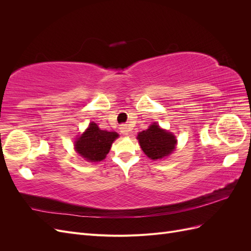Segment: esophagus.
Here are the masks:
<instances>
[{
  "mask_svg": "<svg viewBox=\"0 0 251 251\" xmlns=\"http://www.w3.org/2000/svg\"><path fill=\"white\" fill-rule=\"evenodd\" d=\"M120 131H121V133H123L124 135H128V132H130V131H128V127L127 126H121L120 127Z\"/></svg>",
  "mask_w": 251,
  "mask_h": 251,
  "instance_id": "esophagus-1",
  "label": "esophagus"
}]
</instances>
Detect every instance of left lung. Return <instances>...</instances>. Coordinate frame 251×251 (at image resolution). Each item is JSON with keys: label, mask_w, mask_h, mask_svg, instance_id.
Wrapping results in <instances>:
<instances>
[{"label": "left lung", "mask_w": 251, "mask_h": 251, "mask_svg": "<svg viewBox=\"0 0 251 251\" xmlns=\"http://www.w3.org/2000/svg\"><path fill=\"white\" fill-rule=\"evenodd\" d=\"M137 139L144 154L153 160L169 156L177 142L173 134L162 130L157 124H153L148 130L140 132Z\"/></svg>", "instance_id": "8db88e82"}]
</instances>
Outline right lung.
<instances>
[{"label": "right lung", "mask_w": 251, "mask_h": 251, "mask_svg": "<svg viewBox=\"0 0 251 251\" xmlns=\"http://www.w3.org/2000/svg\"><path fill=\"white\" fill-rule=\"evenodd\" d=\"M117 137V133L102 131L96 124L91 123L87 131L75 141V150L88 161H101L109 153L113 141Z\"/></svg>", "instance_id": "obj_1"}]
</instances>
